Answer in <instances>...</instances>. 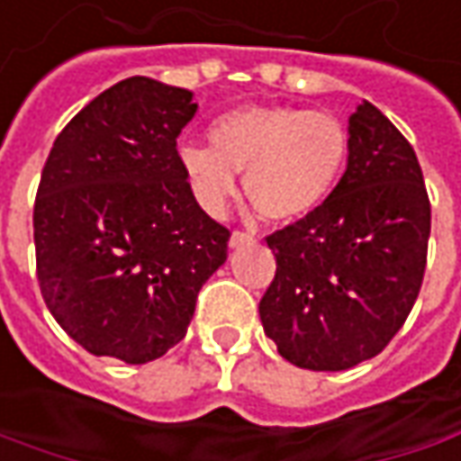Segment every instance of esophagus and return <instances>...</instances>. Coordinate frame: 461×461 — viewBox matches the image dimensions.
Wrapping results in <instances>:
<instances>
[{"instance_id":"esophagus-1","label":"esophagus","mask_w":461,"mask_h":461,"mask_svg":"<svg viewBox=\"0 0 461 461\" xmlns=\"http://www.w3.org/2000/svg\"><path fill=\"white\" fill-rule=\"evenodd\" d=\"M252 240H255V234H252V231L234 230L230 237V248H242V245H250Z\"/></svg>"}]
</instances>
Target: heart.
<instances>
[{"label": "heart", "mask_w": 461, "mask_h": 461, "mask_svg": "<svg viewBox=\"0 0 461 461\" xmlns=\"http://www.w3.org/2000/svg\"><path fill=\"white\" fill-rule=\"evenodd\" d=\"M348 129L322 111L245 105L211 126V144H183L180 165L211 213L227 206L245 172L250 209L266 221H296L317 211L346 170Z\"/></svg>", "instance_id": "1"}]
</instances>
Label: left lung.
<instances>
[{"instance_id": "1", "label": "left lung", "mask_w": 461, "mask_h": 461, "mask_svg": "<svg viewBox=\"0 0 461 461\" xmlns=\"http://www.w3.org/2000/svg\"><path fill=\"white\" fill-rule=\"evenodd\" d=\"M348 167L330 198L266 237L276 276L260 322L299 369L343 371L387 348L426 273L430 201L411 141L371 103L348 121Z\"/></svg>"}]
</instances>
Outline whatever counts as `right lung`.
<instances>
[{
    "instance_id": "add662e5",
    "label": "right lung",
    "mask_w": 461,
    "mask_h": 461,
    "mask_svg": "<svg viewBox=\"0 0 461 461\" xmlns=\"http://www.w3.org/2000/svg\"><path fill=\"white\" fill-rule=\"evenodd\" d=\"M193 92L129 77L56 136L32 209L56 322L92 356L147 364L177 346L231 231L198 206L177 136Z\"/></svg>"
}]
</instances>
